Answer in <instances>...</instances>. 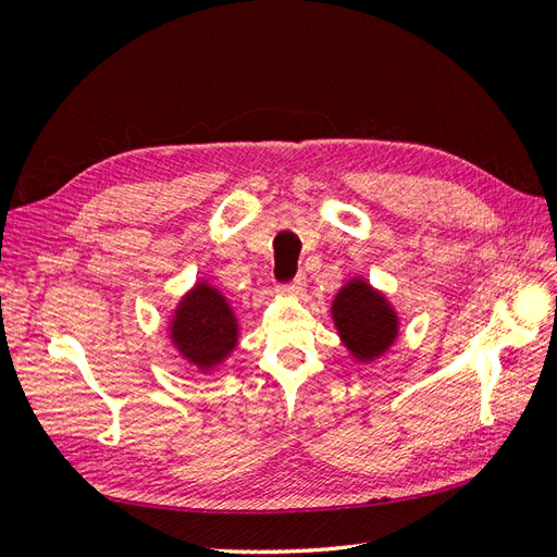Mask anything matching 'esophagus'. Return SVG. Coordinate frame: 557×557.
I'll use <instances>...</instances> for the list:
<instances>
[{
    "label": "esophagus",
    "instance_id": "obj_1",
    "mask_svg": "<svg viewBox=\"0 0 557 557\" xmlns=\"http://www.w3.org/2000/svg\"><path fill=\"white\" fill-rule=\"evenodd\" d=\"M305 285H307L305 276H297L293 283L281 285V293L283 295H290V297H301V295H305Z\"/></svg>",
    "mask_w": 557,
    "mask_h": 557
}]
</instances>
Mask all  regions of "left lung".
Returning a JSON list of instances; mask_svg holds the SVG:
<instances>
[{"instance_id":"1","label":"left lung","mask_w":557,"mask_h":557,"mask_svg":"<svg viewBox=\"0 0 557 557\" xmlns=\"http://www.w3.org/2000/svg\"><path fill=\"white\" fill-rule=\"evenodd\" d=\"M330 313L342 344L362 364L383 358L399 336V315L391 299L362 276L342 285Z\"/></svg>"}]
</instances>
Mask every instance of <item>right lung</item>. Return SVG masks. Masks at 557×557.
Masks as SVG:
<instances>
[{"label": "right lung", "mask_w": 557, "mask_h": 557, "mask_svg": "<svg viewBox=\"0 0 557 557\" xmlns=\"http://www.w3.org/2000/svg\"><path fill=\"white\" fill-rule=\"evenodd\" d=\"M166 330L178 356L201 374L215 372L239 344L237 313L230 299L205 278L178 299Z\"/></svg>", "instance_id": "1"}]
</instances>
